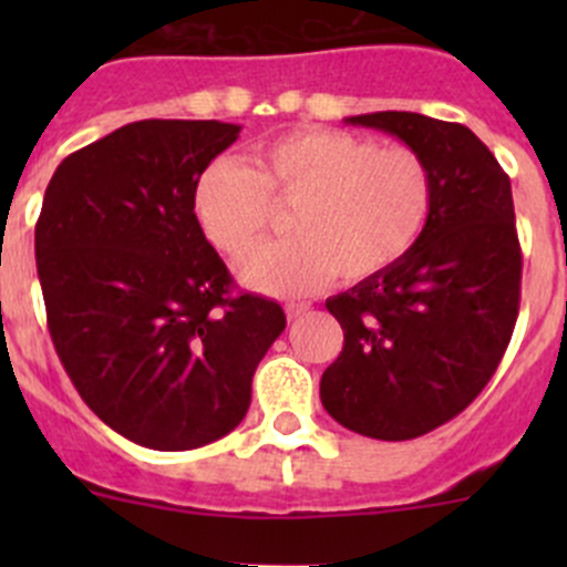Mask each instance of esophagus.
<instances>
[{
    "label": "esophagus",
    "instance_id": "obj_1",
    "mask_svg": "<svg viewBox=\"0 0 567 567\" xmlns=\"http://www.w3.org/2000/svg\"><path fill=\"white\" fill-rule=\"evenodd\" d=\"M307 310H310V305H307V301H288V305H285V312H288L290 320L305 316Z\"/></svg>",
    "mask_w": 567,
    "mask_h": 567
}]
</instances>
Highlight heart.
<instances>
[{"instance_id":"1","label":"heart","mask_w":567,"mask_h":567,"mask_svg":"<svg viewBox=\"0 0 567 567\" xmlns=\"http://www.w3.org/2000/svg\"><path fill=\"white\" fill-rule=\"evenodd\" d=\"M436 205L427 158L340 128H299L260 142L255 167L214 162L194 186V216L216 251L238 262L293 209L296 239L249 257L241 277L262 293H310L334 274L364 282L420 244Z\"/></svg>"}]
</instances>
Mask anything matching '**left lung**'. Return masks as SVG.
<instances>
[{
	"instance_id": "8db88e82",
	"label": "left lung",
	"mask_w": 567,
	"mask_h": 567,
	"mask_svg": "<svg viewBox=\"0 0 567 567\" xmlns=\"http://www.w3.org/2000/svg\"><path fill=\"white\" fill-rule=\"evenodd\" d=\"M427 158L431 225L390 271L326 301L342 326L340 357L320 379L342 427L405 442L458 416L507 351L522 301V247L511 177L461 123L416 112L348 117Z\"/></svg>"
}]
</instances>
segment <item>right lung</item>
Wrapping results in <instances>:
<instances>
[{
  "instance_id": "1",
  "label": "right lung",
  "mask_w": 567,
  "mask_h": 567,
  "mask_svg": "<svg viewBox=\"0 0 567 567\" xmlns=\"http://www.w3.org/2000/svg\"><path fill=\"white\" fill-rule=\"evenodd\" d=\"M241 125L140 120L62 158L35 225L62 368L112 431L194 450L247 416L282 334L277 301L236 293L194 216V186Z\"/></svg>"
}]
</instances>
